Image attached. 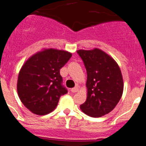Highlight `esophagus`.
<instances>
[{"instance_id": "esophagus-1", "label": "esophagus", "mask_w": 146, "mask_h": 146, "mask_svg": "<svg viewBox=\"0 0 146 146\" xmlns=\"http://www.w3.org/2000/svg\"><path fill=\"white\" fill-rule=\"evenodd\" d=\"M70 91L73 93L77 92H78V86H76V87H74V88H73V89H70Z\"/></svg>"}]
</instances>
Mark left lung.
Returning a JSON list of instances; mask_svg holds the SVG:
<instances>
[{
	"label": "left lung",
	"mask_w": 146,
	"mask_h": 146,
	"mask_svg": "<svg viewBox=\"0 0 146 146\" xmlns=\"http://www.w3.org/2000/svg\"><path fill=\"white\" fill-rule=\"evenodd\" d=\"M87 73V98L80 108L86 115L98 118L113 110L120 100L124 82L117 62L99 48L77 51Z\"/></svg>",
	"instance_id": "8db88e82"
}]
</instances>
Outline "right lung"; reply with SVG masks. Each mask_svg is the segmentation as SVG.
Listing matches in <instances>:
<instances>
[{
    "mask_svg": "<svg viewBox=\"0 0 146 146\" xmlns=\"http://www.w3.org/2000/svg\"><path fill=\"white\" fill-rule=\"evenodd\" d=\"M72 54L55 48H44L31 56L19 70L17 93L22 104L35 114L53 111L60 96L68 91L62 85L60 70Z\"/></svg>",
    "mask_w": 146,
    "mask_h": 146,
    "instance_id": "add662e5",
    "label": "right lung"
}]
</instances>
